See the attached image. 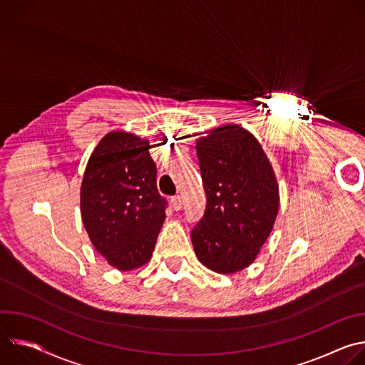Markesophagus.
<instances>
[{
  "label": "esophagus",
  "mask_w": 365,
  "mask_h": 365,
  "mask_svg": "<svg viewBox=\"0 0 365 365\" xmlns=\"http://www.w3.org/2000/svg\"><path fill=\"white\" fill-rule=\"evenodd\" d=\"M170 203H172V207L175 211H180V207H182V197L178 195V196H173L172 199H170Z\"/></svg>",
  "instance_id": "esophagus-1"
}]
</instances>
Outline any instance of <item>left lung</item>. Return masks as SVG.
I'll use <instances>...</instances> for the list:
<instances>
[{
  "label": "left lung",
  "instance_id": "8db88e82",
  "mask_svg": "<svg viewBox=\"0 0 365 365\" xmlns=\"http://www.w3.org/2000/svg\"><path fill=\"white\" fill-rule=\"evenodd\" d=\"M196 154L206 207L190 232L193 250L207 269L240 272L254 262L277 217L273 168L255 137L232 124L200 137Z\"/></svg>",
  "mask_w": 365,
  "mask_h": 365
}]
</instances>
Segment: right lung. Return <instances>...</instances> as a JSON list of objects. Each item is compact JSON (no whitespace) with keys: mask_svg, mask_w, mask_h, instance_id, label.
I'll list each match as a JSON object with an SVG mask.
<instances>
[{"mask_svg":"<svg viewBox=\"0 0 365 365\" xmlns=\"http://www.w3.org/2000/svg\"><path fill=\"white\" fill-rule=\"evenodd\" d=\"M147 140L114 131L88 162L81 186V214L96 251L118 270L145 264L166 218Z\"/></svg>","mask_w":365,"mask_h":365,"instance_id":"right-lung-1","label":"right lung"}]
</instances>
